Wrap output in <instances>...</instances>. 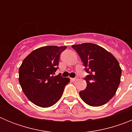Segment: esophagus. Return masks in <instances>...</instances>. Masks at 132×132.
I'll return each instance as SVG.
<instances>
[{
  "label": "esophagus",
  "mask_w": 132,
  "mask_h": 132,
  "mask_svg": "<svg viewBox=\"0 0 132 132\" xmlns=\"http://www.w3.org/2000/svg\"><path fill=\"white\" fill-rule=\"evenodd\" d=\"M78 79L77 77H75V78H73V79H71L72 80H73V81H75V80H77Z\"/></svg>",
  "instance_id": "obj_1"
}]
</instances>
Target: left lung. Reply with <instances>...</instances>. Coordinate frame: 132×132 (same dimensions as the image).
I'll return each instance as SVG.
<instances>
[{"instance_id":"left-lung-1","label":"left lung","mask_w":132,"mask_h":132,"mask_svg":"<svg viewBox=\"0 0 132 132\" xmlns=\"http://www.w3.org/2000/svg\"><path fill=\"white\" fill-rule=\"evenodd\" d=\"M88 73L87 87L79 92L82 101L91 106H101L114 96L120 82L122 69L117 59L103 47L91 43L72 45Z\"/></svg>"}]
</instances>
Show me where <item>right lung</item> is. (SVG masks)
<instances>
[{
	"mask_svg": "<svg viewBox=\"0 0 132 132\" xmlns=\"http://www.w3.org/2000/svg\"><path fill=\"white\" fill-rule=\"evenodd\" d=\"M66 46H44L31 52L19 68V82L27 98L36 105L47 108L61 98L69 78L54 76L59 56Z\"/></svg>",
	"mask_w": 132,
	"mask_h": 132,
	"instance_id": "right-lung-1",
	"label": "right lung"
}]
</instances>
